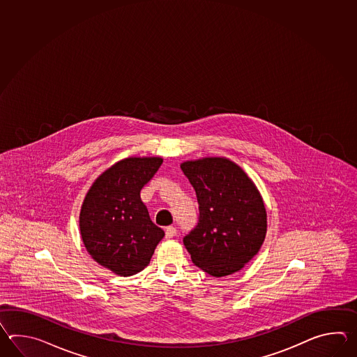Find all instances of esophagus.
<instances>
[{
    "instance_id": "esophagus-1",
    "label": "esophagus",
    "mask_w": 357,
    "mask_h": 357,
    "mask_svg": "<svg viewBox=\"0 0 357 357\" xmlns=\"http://www.w3.org/2000/svg\"><path fill=\"white\" fill-rule=\"evenodd\" d=\"M176 232L177 231H176V227H174V226L166 228V238H172L176 235Z\"/></svg>"
}]
</instances>
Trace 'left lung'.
<instances>
[{"instance_id": "1", "label": "left lung", "mask_w": 357, "mask_h": 357, "mask_svg": "<svg viewBox=\"0 0 357 357\" xmlns=\"http://www.w3.org/2000/svg\"><path fill=\"white\" fill-rule=\"evenodd\" d=\"M197 192L199 222L183 245L205 273L225 277L258 254L266 235V211L255 183L225 157L181 163Z\"/></svg>"}]
</instances>
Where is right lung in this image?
Returning <instances> with one entry per match:
<instances>
[{"label":"right lung","mask_w":357,"mask_h":357,"mask_svg":"<svg viewBox=\"0 0 357 357\" xmlns=\"http://www.w3.org/2000/svg\"><path fill=\"white\" fill-rule=\"evenodd\" d=\"M162 162L160 157L120 160L93 182L84 199L79 217L84 246L98 264L121 277L142 272L165 236L140 199Z\"/></svg>","instance_id":"1"}]
</instances>
